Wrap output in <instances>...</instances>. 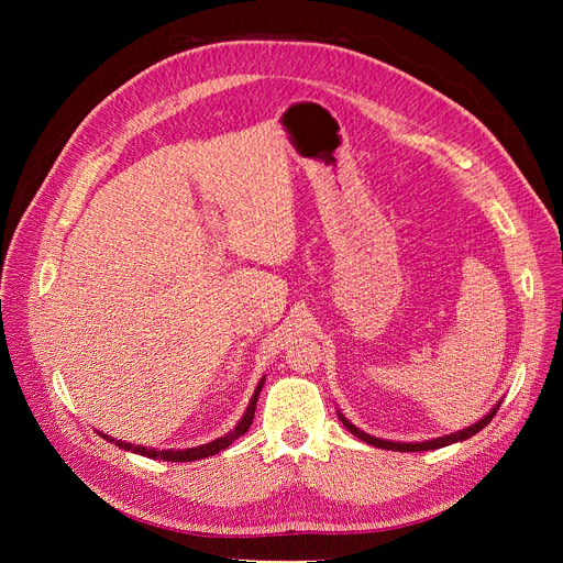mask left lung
Here are the masks:
<instances>
[{
	"instance_id": "obj_1",
	"label": "left lung",
	"mask_w": 563,
	"mask_h": 563,
	"mask_svg": "<svg viewBox=\"0 0 563 563\" xmlns=\"http://www.w3.org/2000/svg\"><path fill=\"white\" fill-rule=\"evenodd\" d=\"M499 410V406H495L486 418H482L477 424H472V427H467V429H463V431H459V433H452V435H442V438H435V440H427V442H390V440H380V438H374V435H369V433H365V431H361L358 427H353L342 412H340V420H342V424L356 435V438H361L363 442H369V445H374V448H380V450H393V452H427V450H438V448H445V445H452V442H459V440H465V438H472L475 433H479L493 418H495V412Z\"/></svg>"
}]
</instances>
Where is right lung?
<instances>
[{"label":"right lung","instance_id":"1","mask_svg":"<svg viewBox=\"0 0 563 563\" xmlns=\"http://www.w3.org/2000/svg\"><path fill=\"white\" fill-rule=\"evenodd\" d=\"M262 383H264V378L260 380V386H257V390H255V395H253V399H251V404H249V408H246V412H244V418L240 420V424H236L228 435L217 438L214 442H207V445H200V448L180 450V452H157V450H147V448H132L130 442L113 440V438L102 435V433H100V435H102V438H107L109 442H115L118 448L132 450V452H136V454H141V456H147V459H164V461H175V463H187V461H198V459L214 456V454H219L221 450L230 448L232 442H234L236 438H240V435H244V433L249 431V427L253 424V416H255V406H257V395H260V390H262Z\"/></svg>","mask_w":563,"mask_h":563}]
</instances>
